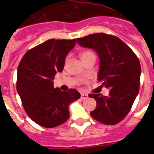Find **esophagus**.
Masks as SVG:
<instances>
[{"label": "esophagus", "instance_id": "obj_1", "mask_svg": "<svg viewBox=\"0 0 154 154\" xmlns=\"http://www.w3.org/2000/svg\"><path fill=\"white\" fill-rule=\"evenodd\" d=\"M88 97H88V94H81V98H82V100H85V99H87Z\"/></svg>", "mask_w": 154, "mask_h": 154}]
</instances>
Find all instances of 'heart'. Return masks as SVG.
Wrapping results in <instances>:
<instances>
[{
  "label": "heart",
  "mask_w": 154,
  "mask_h": 154,
  "mask_svg": "<svg viewBox=\"0 0 154 154\" xmlns=\"http://www.w3.org/2000/svg\"><path fill=\"white\" fill-rule=\"evenodd\" d=\"M91 57H95V54L91 51H84L81 53V58H82V60H85L87 58Z\"/></svg>",
  "instance_id": "1"
}]
</instances>
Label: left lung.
Instances as JSON below:
<instances>
[{"label":"left lung","instance_id":"8db88e82","mask_svg":"<svg viewBox=\"0 0 154 154\" xmlns=\"http://www.w3.org/2000/svg\"><path fill=\"white\" fill-rule=\"evenodd\" d=\"M82 47L94 49L100 57L98 82L110 89L109 97L89 94L97 101L90 112L93 118L105 125H116L126 117L140 88L141 69L134 51L116 36L103 32L77 38Z\"/></svg>","mask_w":154,"mask_h":154}]
</instances>
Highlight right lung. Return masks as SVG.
<instances>
[{
  "label": "right lung",
  "mask_w": 154,
  "mask_h": 154,
  "mask_svg": "<svg viewBox=\"0 0 154 154\" xmlns=\"http://www.w3.org/2000/svg\"><path fill=\"white\" fill-rule=\"evenodd\" d=\"M77 39H50L28 50L17 69V90L27 115L45 128H54L69 118V105L80 98L74 89L53 88L57 72H62L65 57Z\"/></svg>",
  "instance_id": "obj_1"
}]
</instances>
